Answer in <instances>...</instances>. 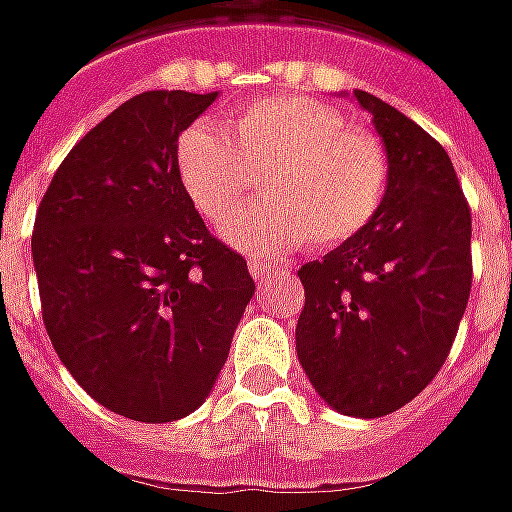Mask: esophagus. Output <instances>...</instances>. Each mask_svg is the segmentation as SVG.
Masks as SVG:
<instances>
[{"instance_id":"1","label":"esophagus","mask_w":512,"mask_h":512,"mask_svg":"<svg viewBox=\"0 0 512 512\" xmlns=\"http://www.w3.org/2000/svg\"><path fill=\"white\" fill-rule=\"evenodd\" d=\"M249 274H252L257 282H268L271 277H277V268L266 266V263H260V260H249Z\"/></svg>"}]
</instances>
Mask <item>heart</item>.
Returning a JSON list of instances; mask_svg holds the SVG:
<instances>
[{
  "label": "heart",
  "mask_w": 512,
  "mask_h": 512,
  "mask_svg": "<svg viewBox=\"0 0 512 512\" xmlns=\"http://www.w3.org/2000/svg\"><path fill=\"white\" fill-rule=\"evenodd\" d=\"M174 171L210 224L238 210L263 177L268 199L221 227L227 244L257 257H280L302 241L330 249L355 238L377 219L391 182L380 138L310 96L255 99L227 130L191 124L174 146Z\"/></svg>",
  "instance_id": "obj_1"
}]
</instances>
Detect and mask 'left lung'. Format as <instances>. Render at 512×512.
<instances>
[{
  "label": "left lung",
  "instance_id": "obj_1",
  "mask_svg": "<svg viewBox=\"0 0 512 512\" xmlns=\"http://www.w3.org/2000/svg\"><path fill=\"white\" fill-rule=\"evenodd\" d=\"M355 99L391 182L366 230L299 268L296 355L332 410L380 418L416 399L452 349L471 293V210L430 132L366 91Z\"/></svg>",
  "mask_w": 512,
  "mask_h": 512
}]
</instances>
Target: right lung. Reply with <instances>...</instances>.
I'll use <instances>...</instances> for the list:
<instances>
[{
  "label": "right lung",
  "mask_w": 512,
  "mask_h": 512,
  "mask_svg": "<svg viewBox=\"0 0 512 512\" xmlns=\"http://www.w3.org/2000/svg\"><path fill=\"white\" fill-rule=\"evenodd\" d=\"M213 94L146 91L60 163L35 213L32 263L52 346L88 396L132 421L194 413L255 293L174 171Z\"/></svg>",
  "instance_id": "obj_1"
}]
</instances>
